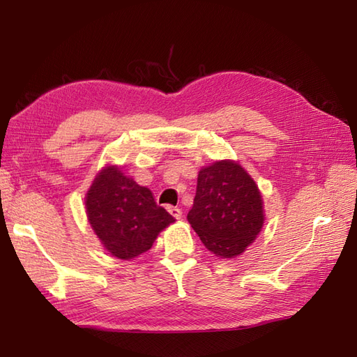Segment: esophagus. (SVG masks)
I'll return each instance as SVG.
<instances>
[{
	"label": "esophagus",
	"instance_id": "34e87169",
	"mask_svg": "<svg viewBox=\"0 0 357 357\" xmlns=\"http://www.w3.org/2000/svg\"><path fill=\"white\" fill-rule=\"evenodd\" d=\"M169 213L174 218V219H181L183 218V210L178 207H169Z\"/></svg>",
	"mask_w": 357,
	"mask_h": 357
}]
</instances>
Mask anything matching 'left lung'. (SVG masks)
<instances>
[{"instance_id": "8db88e82", "label": "left lung", "mask_w": 357, "mask_h": 357, "mask_svg": "<svg viewBox=\"0 0 357 357\" xmlns=\"http://www.w3.org/2000/svg\"><path fill=\"white\" fill-rule=\"evenodd\" d=\"M188 222L202 244L219 257H234L264 225L259 188L242 167L227 159L202 167Z\"/></svg>"}]
</instances>
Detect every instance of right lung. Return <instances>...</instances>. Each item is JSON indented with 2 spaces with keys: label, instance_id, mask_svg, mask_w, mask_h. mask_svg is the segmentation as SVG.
I'll use <instances>...</instances> for the list:
<instances>
[{
  "label": "right lung",
  "instance_id": "1",
  "mask_svg": "<svg viewBox=\"0 0 357 357\" xmlns=\"http://www.w3.org/2000/svg\"><path fill=\"white\" fill-rule=\"evenodd\" d=\"M89 222L118 259H133L151 248L159 231L174 222L147 187L109 165L96 174L86 196Z\"/></svg>",
  "mask_w": 357,
  "mask_h": 357
}]
</instances>
